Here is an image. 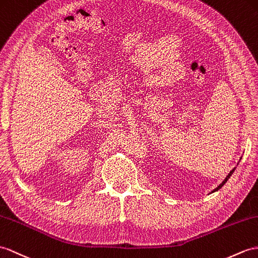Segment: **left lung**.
Returning <instances> with one entry per match:
<instances>
[{"mask_svg":"<svg viewBox=\"0 0 258 258\" xmlns=\"http://www.w3.org/2000/svg\"><path fill=\"white\" fill-rule=\"evenodd\" d=\"M234 169H235V167H234L233 169H232V171H231V172H230V173L228 174V176H227V178H225V179H224V180L222 181V183H221V184H220V185H219V186H218V187L216 188V189H215V190H212V192H215V191L219 190V189H220V188H221V187H222V186H223V185H224L225 183H227V181H228V179H229V178L231 177V175H232V174H233V172H234Z\"/></svg>","mask_w":258,"mask_h":258,"instance_id":"obj_1","label":"left lung"}]
</instances>
